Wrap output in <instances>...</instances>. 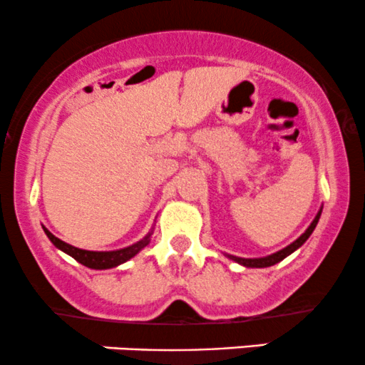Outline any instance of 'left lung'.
<instances>
[{
	"label": "left lung",
	"mask_w": 365,
	"mask_h": 365,
	"mask_svg": "<svg viewBox=\"0 0 365 365\" xmlns=\"http://www.w3.org/2000/svg\"><path fill=\"white\" fill-rule=\"evenodd\" d=\"M321 212H322V209H319V212H317L316 217H314V221L311 223V226H309V228L305 230L302 235L297 238L295 242H292V244L288 245V247H284V249L278 250V252H274V254H271V255H266V257H257V259H244V257H235V255H228V257L233 259V261L238 262V264H242V266H245V267H269V266H274V264H278L279 261H283L284 257H288V255H290L292 252H295V250L299 249V247H302L305 244V240H307V238L311 237V233L314 232V228H316L317 221H319V217H321Z\"/></svg>",
	"instance_id": "8db88e82"
}]
</instances>
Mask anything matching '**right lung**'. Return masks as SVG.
I'll list each match as a JSON object with an SVG mask.
<instances>
[{"instance_id": "right-lung-1", "label": "right lung", "mask_w": 365, "mask_h": 365, "mask_svg": "<svg viewBox=\"0 0 365 365\" xmlns=\"http://www.w3.org/2000/svg\"><path fill=\"white\" fill-rule=\"evenodd\" d=\"M43 230L46 235H48L49 240L53 242L54 247H58V249L63 250L65 254L72 255L75 261L83 264V266L91 267V269H110V267H116L120 266V264L127 262L128 259L133 257V255L139 254L145 245H149L150 235H153V233H148V235L142 238V240L137 242V244L125 247V249L110 250V252H96V250H83V249H78V247L66 244V242H63L58 237H54L48 228H44V226Z\"/></svg>"}]
</instances>
